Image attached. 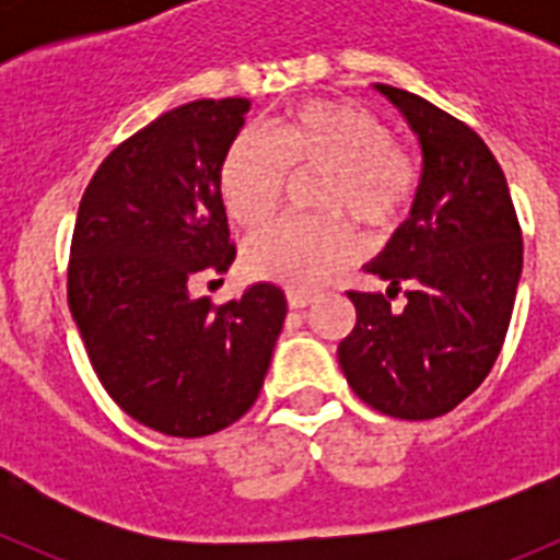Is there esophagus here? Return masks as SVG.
Returning <instances> with one entry per match:
<instances>
[{
    "label": "esophagus",
    "mask_w": 560,
    "mask_h": 560,
    "mask_svg": "<svg viewBox=\"0 0 560 560\" xmlns=\"http://www.w3.org/2000/svg\"><path fill=\"white\" fill-rule=\"evenodd\" d=\"M311 303H314V294H305V291H289L291 308H305V305Z\"/></svg>",
    "instance_id": "obj_1"
}]
</instances>
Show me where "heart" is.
I'll list each match as a JSON object with an SVG mask.
<instances>
[{
	"instance_id": "b5f03b06",
	"label": "heart",
	"mask_w": 560,
	"mask_h": 560,
	"mask_svg": "<svg viewBox=\"0 0 560 560\" xmlns=\"http://www.w3.org/2000/svg\"><path fill=\"white\" fill-rule=\"evenodd\" d=\"M291 173H325L314 207L325 219H283L246 244V269L294 291H314L359 255V241L336 215L387 230L409 210L420 171L393 128L359 103L311 101L289 108L271 133L241 131L226 145L219 187L235 224L271 219Z\"/></svg>"
}]
</instances>
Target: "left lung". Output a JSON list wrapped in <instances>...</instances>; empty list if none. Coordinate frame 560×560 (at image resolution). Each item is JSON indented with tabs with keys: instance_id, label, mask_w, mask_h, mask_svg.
I'll return each mask as SVG.
<instances>
[{
	"instance_id": "1",
	"label": "left lung",
	"mask_w": 560,
	"mask_h": 560,
	"mask_svg": "<svg viewBox=\"0 0 560 560\" xmlns=\"http://www.w3.org/2000/svg\"><path fill=\"white\" fill-rule=\"evenodd\" d=\"M418 133L423 173L409 219L364 269L387 294L348 291L355 325L339 364L368 407L400 420L452 412L491 373L522 277V226L491 148L404 89L375 83ZM404 290L395 312L388 300Z\"/></svg>"
}]
</instances>
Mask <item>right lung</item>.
<instances>
[{
    "label": "right lung",
    "instance_id": "obj_1",
    "mask_svg": "<svg viewBox=\"0 0 560 560\" xmlns=\"http://www.w3.org/2000/svg\"><path fill=\"white\" fill-rule=\"evenodd\" d=\"M246 112V97L171 108L108 153L78 207L67 300L89 361L122 412L171 438L244 418L283 330L271 283L190 296L235 260L219 167Z\"/></svg>",
    "mask_w": 560,
    "mask_h": 560
}]
</instances>
